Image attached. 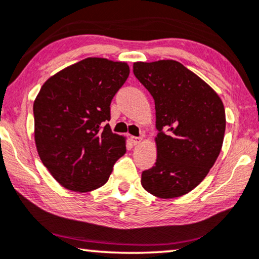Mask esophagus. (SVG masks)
I'll list each match as a JSON object with an SVG mask.
<instances>
[{"mask_svg":"<svg viewBox=\"0 0 259 259\" xmlns=\"http://www.w3.org/2000/svg\"><path fill=\"white\" fill-rule=\"evenodd\" d=\"M132 143L133 145H139L140 142L142 141V138H138V136H132Z\"/></svg>","mask_w":259,"mask_h":259,"instance_id":"1","label":"esophagus"}]
</instances>
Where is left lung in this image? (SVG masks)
<instances>
[{
  "instance_id": "1",
  "label": "left lung",
  "mask_w": 259,
  "mask_h": 259,
  "mask_svg": "<svg viewBox=\"0 0 259 259\" xmlns=\"http://www.w3.org/2000/svg\"><path fill=\"white\" fill-rule=\"evenodd\" d=\"M134 74L153 96L158 130L157 160L142 172V187L158 198L185 195L206 177L222 148V100L179 61L135 62Z\"/></svg>"
}]
</instances>
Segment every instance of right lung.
Returning a JSON list of instances; mask_svg holds the SVG:
<instances>
[{"mask_svg": "<svg viewBox=\"0 0 259 259\" xmlns=\"http://www.w3.org/2000/svg\"><path fill=\"white\" fill-rule=\"evenodd\" d=\"M129 73L125 62L87 58L40 88L33 102L37 152L65 188L83 193L104 186L125 153V139L105 123Z\"/></svg>", "mask_w": 259, "mask_h": 259, "instance_id": "right-lung-1", "label": "right lung"}]
</instances>
